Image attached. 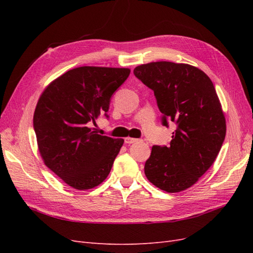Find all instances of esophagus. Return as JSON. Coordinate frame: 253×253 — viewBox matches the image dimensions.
Here are the masks:
<instances>
[{"mask_svg":"<svg viewBox=\"0 0 253 253\" xmlns=\"http://www.w3.org/2000/svg\"><path fill=\"white\" fill-rule=\"evenodd\" d=\"M138 141V139L136 138H131V137H126V138H125V142L127 143V144H131V143H135Z\"/></svg>","mask_w":253,"mask_h":253,"instance_id":"esophagus-1","label":"esophagus"}]
</instances>
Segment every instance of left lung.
Masks as SVG:
<instances>
[{
  "mask_svg": "<svg viewBox=\"0 0 253 253\" xmlns=\"http://www.w3.org/2000/svg\"><path fill=\"white\" fill-rule=\"evenodd\" d=\"M134 75L154 91L163 126L176 125L169 147L153 145L144 174L166 192H180L209 169L225 140L226 120L215 88L203 71L183 63L142 64Z\"/></svg>",
  "mask_w": 253,
  "mask_h": 253,
  "instance_id": "1",
  "label": "left lung"
}]
</instances>
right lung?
Returning a JSON list of instances; mask_svg holds the SVG:
<instances>
[{
    "label": "right lung",
    "instance_id": "add662e5",
    "mask_svg": "<svg viewBox=\"0 0 253 253\" xmlns=\"http://www.w3.org/2000/svg\"><path fill=\"white\" fill-rule=\"evenodd\" d=\"M128 68L81 66L45 88L34 114V129L44 164L68 186L94 188L108 177L124 139L99 135L91 124L109 118L111 98Z\"/></svg>",
    "mask_w": 253,
    "mask_h": 253
}]
</instances>
